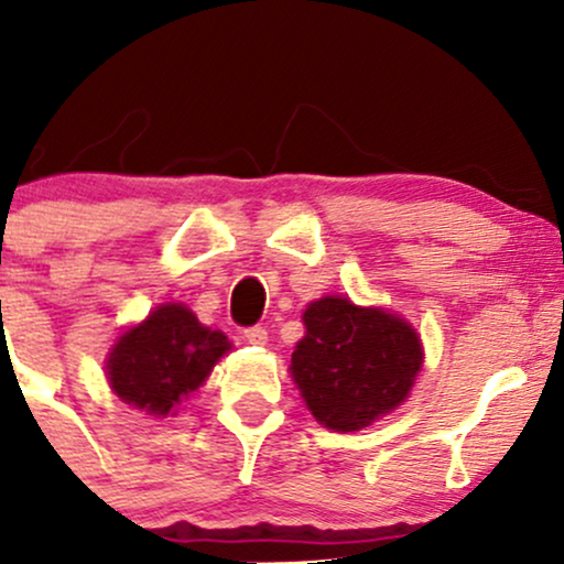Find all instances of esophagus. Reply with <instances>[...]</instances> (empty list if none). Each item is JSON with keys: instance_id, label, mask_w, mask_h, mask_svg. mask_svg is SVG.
<instances>
[{"instance_id": "34e87169", "label": "esophagus", "mask_w": 564, "mask_h": 564, "mask_svg": "<svg viewBox=\"0 0 564 564\" xmlns=\"http://www.w3.org/2000/svg\"><path fill=\"white\" fill-rule=\"evenodd\" d=\"M243 339L249 341V345H254V347H264V345H268V328H264V326L246 328Z\"/></svg>"}]
</instances>
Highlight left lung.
<instances>
[{"instance_id":"8db88e82","label":"left lung","mask_w":564,"mask_h":564,"mask_svg":"<svg viewBox=\"0 0 564 564\" xmlns=\"http://www.w3.org/2000/svg\"><path fill=\"white\" fill-rule=\"evenodd\" d=\"M302 321L289 371L315 422L358 432L408 398L424 364L411 323L345 296L310 302Z\"/></svg>"}]
</instances>
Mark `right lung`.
<instances>
[{
    "instance_id": "1",
    "label": "right lung",
    "mask_w": 564,
    "mask_h": 564,
    "mask_svg": "<svg viewBox=\"0 0 564 564\" xmlns=\"http://www.w3.org/2000/svg\"><path fill=\"white\" fill-rule=\"evenodd\" d=\"M228 349V336L200 326L185 304H161L119 336L106 364L108 381L127 405L166 419Z\"/></svg>"
}]
</instances>
